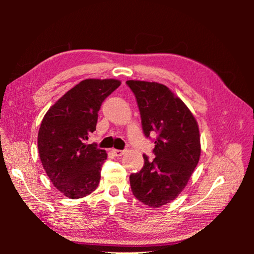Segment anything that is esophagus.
<instances>
[{"instance_id":"obj_1","label":"esophagus","mask_w":254,"mask_h":254,"mask_svg":"<svg viewBox=\"0 0 254 254\" xmlns=\"http://www.w3.org/2000/svg\"><path fill=\"white\" fill-rule=\"evenodd\" d=\"M113 153L115 157H121L124 154V150H119V149H113Z\"/></svg>"}]
</instances>
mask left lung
<instances>
[{"mask_svg":"<svg viewBox=\"0 0 254 254\" xmlns=\"http://www.w3.org/2000/svg\"><path fill=\"white\" fill-rule=\"evenodd\" d=\"M140 111L143 134L152 139L154 157L139 173L130 175L135 198L151 207L170 203L186 187L200 156L198 126L191 112L167 86L127 80Z\"/></svg>","mask_w":254,"mask_h":254,"instance_id":"left-lung-1","label":"left lung"}]
</instances>
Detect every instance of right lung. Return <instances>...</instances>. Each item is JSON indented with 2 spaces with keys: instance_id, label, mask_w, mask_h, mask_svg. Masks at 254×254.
Listing matches in <instances>:
<instances>
[{
  "instance_id": "right-lung-1",
  "label": "right lung",
  "mask_w": 254,
  "mask_h": 254,
  "mask_svg": "<svg viewBox=\"0 0 254 254\" xmlns=\"http://www.w3.org/2000/svg\"><path fill=\"white\" fill-rule=\"evenodd\" d=\"M121 81L85 79L55 103L42 120L38 149L54 186L69 198L95 190L107 154L96 143L86 144L96 130L98 111Z\"/></svg>"
}]
</instances>
